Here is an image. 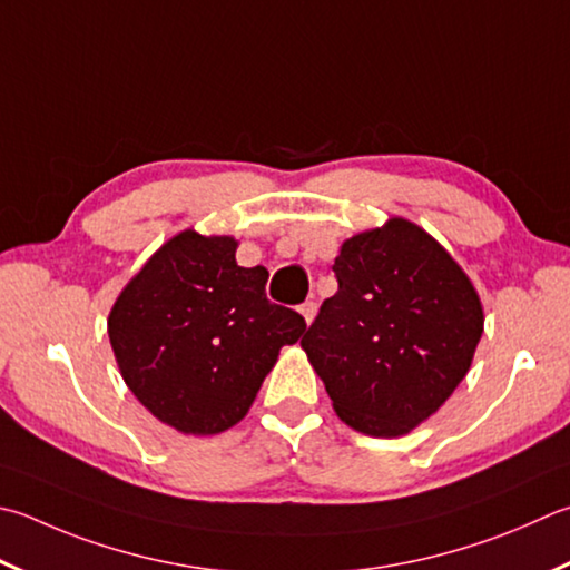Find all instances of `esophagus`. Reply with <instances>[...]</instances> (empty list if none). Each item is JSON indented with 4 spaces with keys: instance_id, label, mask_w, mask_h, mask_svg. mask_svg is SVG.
Returning <instances> with one entry per match:
<instances>
[{
    "instance_id": "1",
    "label": "esophagus",
    "mask_w": 570,
    "mask_h": 570,
    "mask_svg": "<svg viewBox=\"0 0 570 570\" xmlns=\"http://www.w3.org/2000/svg\"><path fill=\"white\" fill-rule=\"evenodd\" d=\"M298 312H302V316L306 318V324H312L316 316V302H304L302 306H298Z\"/></svg>"
}]
</instances>
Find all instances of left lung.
Wrapping results in <instances>:
<instances>
[{
	"label": "left lung",
	"mask_w": 570,
	"mask_h": 570,
	"mask_svg": "<svg viewBox=\"0 0 570 570\" xmlns=\"http://www.w3.org/2000/svg\"><path fill=\"white\" fill-rule=\"evenodd\" d=\"M302 346L338 419L401 436L436 413L469 374L483 308L451 254L406 219L351 236Z\"/></svg>",
	"instance_id": "left-lung-1"
}]
</instances>
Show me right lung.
<instances>
[{"label":"right lung","instance_id":"right-lung-1","mask_svg":"<svg viewBox=\"0 0 570 570\" xmlns=\"http://www.w3.org/2000/svg\"><path fill=\"white\" fill-rule=\"evenodd\" d=\"M232 236L181 232L119 294L109 341L134 396L161 423L212 436L232 429L306 321L266 298L264 266L236 264Z\"/></svg>","mask_w":570,"mask_h":570}]
</instances>
